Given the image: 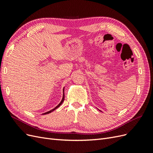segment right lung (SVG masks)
<instances>
[{"label": "right lung", "instance_id": "1", "mask_svg": "<svg viewBox=\"0 0 153 153\" xmlns=\"http://www.w3.org/2000/svg\"><path fill=\"white\" fill-rule=\"evenodd\" d=\"M63 92H64V90L63 89ZM64 92H63V96H62V100H61V102H60V103L56 106V107H55L53 109H52V110H50V111H48V112H45V113H44V114H43V115L44 114H49V113H51V112H53V110H55V109H56V108H57L58 107H59V106H61V104L63 103V101H64Z\"/></svg>", "mask_w": 153, "mask_h": 153}]
</instances>
